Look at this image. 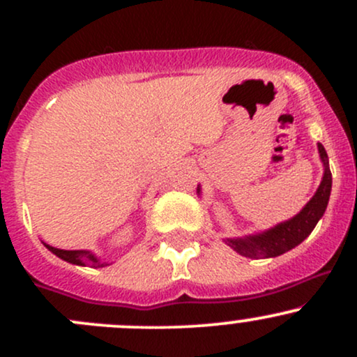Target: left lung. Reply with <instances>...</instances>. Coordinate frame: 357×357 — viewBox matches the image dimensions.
Returning a JSON list of instances; mask_svg holds the SVG:
<instances>
[{
    "instance_id": "left-lung-1",
    "label": "left lung",
    "mask_w": 357,
    "mask_h": 357,
    "mask_svg": "<svg viewBox=\"0 0 357 357\" xmlns=\"http://www.w3.org/2000/svg\"><path fill=\"white\" fill-rule=\"evenodd\" d=\"M317 149L324 165L322 181L319 184L315 195L302 208L301 213H297L294 218L287 220L284 223L275 225L270 230L257 233V235H248L243 236V238H227L225 243L228 247H231L236 253L248 258H270L278 257L282 253L289 252V250L296 248L312 233L317 221L322 218L324 211H326L327 203H329L331 188H333L329 158H327V153L322 144H317Z\"/></svg>"
}]
</instances>
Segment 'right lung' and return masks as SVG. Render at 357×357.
<instances>
[{"label": "right lung", "instance_id": "add662e5", "mask_svg": "<svg viewBox=\"0 0 357 357\" xmlns=\"http://www.w3.org/2000/svg\"><path fill=\"white\" fill-rule=\"evenodd\" d=\"M43 245L50 250L52 253H55L56 257L61 258V260L68 261V264L82 265V267H92V268H99V267H105V265H110L107 261H100V258H97L92 252H89V250H60V248L50 247V245L47 243Z\"/></svg>", "mask_w": 357, "mask_h": 357}]
</instances>
